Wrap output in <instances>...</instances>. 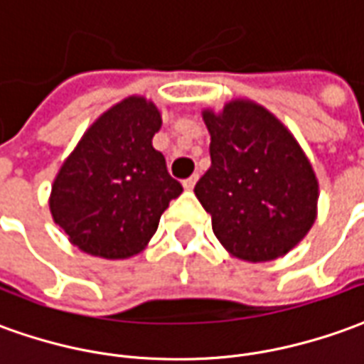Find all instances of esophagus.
Returning a JSON list of instances; mask_svg holds the SVG:
<instances>
[{
  "instance_id": "obj_1",
  "label": "esophagus",
  "mask_w": 364,
  "mask_h": 364,
  "mask_svg": "<svg viewBox=\"0 0 364 364\" xmlns=\"http://www.w3.org/2000/svg\"><path fill=\"white\" fill-rule=\"evenodd\" d=\"M196 180H198V174H192L190 178H186V180H184V188H186V190H192V188L196 186Z\"/></svg>"
}]
</instances>
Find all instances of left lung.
Instances as JSON below:
<instances>
[{
  "instance_id": "8db88e82",
  "label": "left lung",
  "mask_w": 364,
  "mask_h": 364,
  "mask_svg": "<svg viewBox=\"0 0 364 364\" xmlns=\"http://www.w3.org/2000/svg\"><path fill=\"white\" fill-rule=\"evenodd\" d=\"M211 166L194 192L229 252L251 262L282 257L316 219L318 180L280 121L251 102L203 112Z\"/></svg>"
}]
</instances>
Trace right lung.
<instances>
[{"mask_svg": "<svg viewBox=\"0 0 364 364\" xmlns=\"http://www.w3.org/2000/svg\"><path fill=\"white\" fill-rule=\"evenodd\" d=\"M161 113L127 97L95 121L54 180L50 211L87 255L127 259L145 249L168 203L182 194L154 151Z\"/></svg>", "mask_w": 364, "mask_h": 364, "instance_id": "add662e5", "label": "right lung"}]
</instances>
